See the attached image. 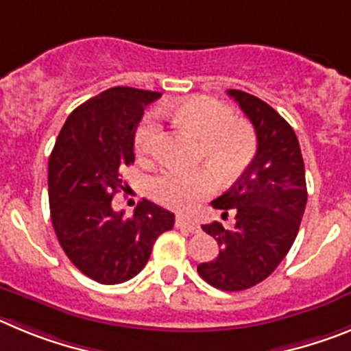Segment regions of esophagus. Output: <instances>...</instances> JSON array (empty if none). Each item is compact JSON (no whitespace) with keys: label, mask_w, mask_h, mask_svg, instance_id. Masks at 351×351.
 I'll return each mask as SVG.
<instances>
[{"label":"esophagus","mask_w":351,"mask_h":351,"mask_svg":"<svg viewBox=\"0 0 351 351\" xmlns=\"http://www.w3.org/2000/svg\"><path fill=\"white\" fill-rule=\"evenodd\" d=\"M176 227H178V229L189 230V232H199L197 223H195L194 220L187 219V217H182V215L176 217Z\"/></svg>","instance_id":"34e87169"}]
</instances>
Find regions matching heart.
<instances>
[{"instance_id": "b5f03b06", "label": "heart", "mask_w": 351, "mask_h": 351, "mask_svg": "<svg viewBox=\"0 0 351 351\" xmlns=\"http://www.w3.org/2000/svg\"><path fill=\"white\" fill-rule=\"evenodd\" d=\"M164 113L183 129L201 138L199 157L206 160L220 180L229 182L241 175L257 152V136L245 121H238L230 106L213 97L195 96L164 108ZM160 138V124L156 113L143 119L134 136L136 152L148 157L156 152ZM215 175L210 169L185 171L166 168L148 183L150 194L166 206H192L215 189Z\"/></svg>"}]
</instances>
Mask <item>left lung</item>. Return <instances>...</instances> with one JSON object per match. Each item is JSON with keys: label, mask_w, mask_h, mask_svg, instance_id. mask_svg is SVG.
I'll list each match as a JSON object with an SVG mask.
<instances>
[{"label": "left lung", "mask_w": 351, "mask_h": 351, "mask_svg": "<svg viewBox=\"0 0 351 351\" xmlns=\"http://www.w3.org/2000/svg\"><path fill=\"white\" fill-rule=\"evenodd\" d=\"M257 134V152L238 182L211 206L222 217L234 215V229L220 222L203 230L219 243V257L197 266L211 287L238 292L266 280L289 254L304 215V160L298 136L289 122L258 97L227 90Z\"/></svg>", "instance_id": "1"}]
</instances>
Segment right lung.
I'll list each match as a JSON object with an SVG mask.
<instances>
[{
    "mask_svg": "<svg viewBox=\"0 0 351 351\" xmlns=\"http://www.w3.org/2000/svg\"><path fill=\"white\" fill-rule=\"evenodd\" d=\"M152 90L112 87L85 101L66 119L49 159V203L53 230L77 269L103 285L136 276L175 215L140 201L131 219L113 210L125 191L121 168L134 162V134Z\"/></svg>",
    "mask_w": 351,
    "mask_h": 351,
    "instance_id": "right-lung-1",
    "label": "right lung"
}]
</instances>
